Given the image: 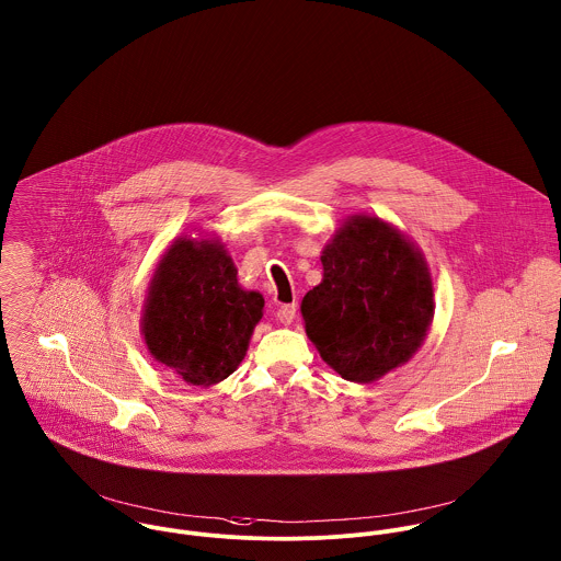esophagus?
Instances as JSON below:
<instances>
[{
  "label": "esophagus",
  "instance_id": "esophagus-1",
  "mask_svg": "<svg viewBox=\"0 0 561 561\" xmlns=\"http://www.w3.org/2000/svg\"><path fill=\"white\" fill-rule=\"evenodd\" d=\"M297 317V306L295 304H284L277 308V321L284 325H290Z\"/></svg>",
  "mask_w": 561,
  "mask_h": 561
}]
</instances>
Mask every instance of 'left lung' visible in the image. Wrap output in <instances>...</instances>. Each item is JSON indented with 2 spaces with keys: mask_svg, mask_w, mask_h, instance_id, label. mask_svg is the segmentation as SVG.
Listing matches in <instances>:
<instances>
[{
  "mask_svg": "<svg viewBox=\"0 0 561 561\" xmlns=\"http://www.w3.org/2000/svg\"><path fill=\"white\" fill-rule=\"evenodd\" d=\"M321 262L323 282L301 304L321 357L357 383L405 364L434 317L432 277L414 244L377 217H351Z\"/></svg>",
  "mask_w": 561,
  "mask_h": 561,
  "instance_id": "left-lung-1",
  "label": "left lung"
}]
</instances>
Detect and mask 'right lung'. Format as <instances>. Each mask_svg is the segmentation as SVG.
<instances>
[{
    "mask_svg": "<svg viewBox=\"0 0 561 561\" xmlns=\"http://www.w3.org/2000/svg\"><path fill=\"white\" fill-rule=\"evenodd\" d=\"M217 240L180 238L149 286L142 334L151 355L193 386H213L242 362L264 299L238 286Z\"/></svg>",
    "mask_w": 561,
    "mask_h": 561,
    "instance_id": "obj_1",
    "label": "right lung"
}]
</instances>
